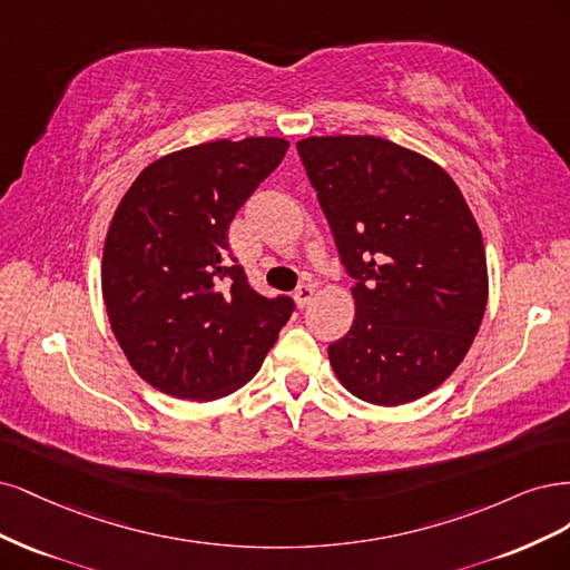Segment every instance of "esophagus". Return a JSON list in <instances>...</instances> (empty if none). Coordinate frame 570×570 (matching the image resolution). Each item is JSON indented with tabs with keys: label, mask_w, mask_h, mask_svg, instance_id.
I'll use <instances>...</instances> for the list:
<instances>
[{
	"label": "esophagus",
	"mask_w": 570,
	"mask_h": 570,
	"mask_svg": "<svg viewBox=\"0 0 570 570\" xmlns=\"http://www.w3.org/2000/svg\"><path fill=\"white\" fill-rule=\"evenodd\" d=\"M293 298H296V305H298V307H305L312 298H315V286H312V284L298 286V288H296V296H293Z\"/></svg>",
	"instance_id": "34e87169"
}]
</instances>
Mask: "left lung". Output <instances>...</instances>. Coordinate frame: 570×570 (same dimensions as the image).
Segmentation results:
<instances>
[{"label": "left lung", "mask_w": 570, "mask_h": 570, "mask_svg": "<svg viewBox=\"0 0 570 570\" xmlns=\"http://www.w3.org/2000/svg\"><path fill=\"white\" fill-rule=\"evenodd\" d=\"M305 173L355 279V322L328 345L355 397L395 407L429 395L469 353L488 305L479 225L431 158L381 137H307Z\"/></svg>", "instance_id": "obj_1"}]
</instances>
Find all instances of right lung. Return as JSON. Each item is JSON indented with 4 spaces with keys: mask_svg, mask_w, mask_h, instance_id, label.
Instances as JSON below:
<instances>
[{
    "mask_svg": "<svg viewBox=\"0 0 570 570\" xmlns=\"http://www.w3.org/2000/svg\"><path fill=\"white\" fill-rule=\"evenodd\" d=\"M279 137L217 139L146 165L106 234L101 291L132 370L165 395L210 402L246 385L293 312L232 265L236 210L286 156Z\"/></svg>",
    "mask_w": 570,
    "mask_h": 570,
    "instance_id": "1",
    "label": "right lung"
}]
</instances>
